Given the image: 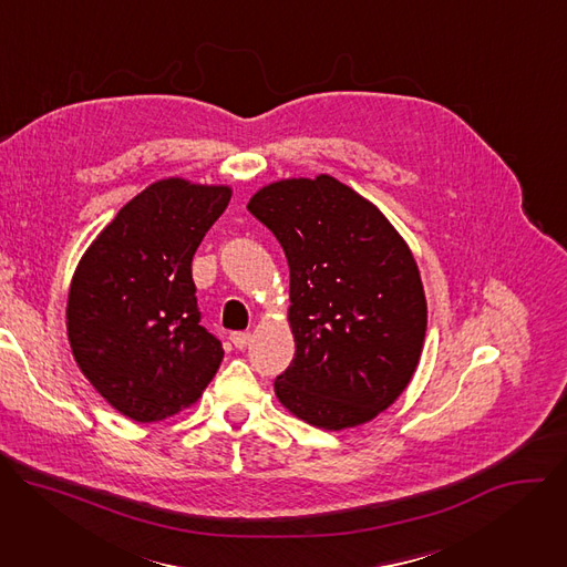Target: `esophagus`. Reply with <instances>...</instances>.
<instances>
[{
	"mask_svg": "<svg viewBox=\"0 0 567 567\" xmlns=\"http://www.w3.org/2000/svg\"><path fill=\"white\" fill-rule=\"evenodd\" d=\"M251 341V334L249 332H233L230 334V343L237 348V350H245Z\"/></svg>",
	"mask_w": 567,
	"mask_h": 567,
	"instance_id": "obj_1",
	"label": "esophagus"
}]
</instances>
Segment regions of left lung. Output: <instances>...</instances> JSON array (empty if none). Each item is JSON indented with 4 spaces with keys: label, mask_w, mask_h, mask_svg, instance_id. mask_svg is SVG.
Returning <instances> with one entry per match:
<instances>
[{
    "label": "left lung",
    "mask_w": 567,
    "mask_h": 567,
    "mask_svg": "<svg viewBox=\"0 0 567 567\" xmlns=\"http://www.w3.org/2000/svg\"><path fill=\"white\" fill-rule=\"evenodd\" d=\"M289 262L291 365L274 381L302 422L374 420L411 383L426 337L417 262L383 213L330 175L282 179L249 206Z\"/></svg>",
    "instance_id": "obj_1"
}]
</instances>
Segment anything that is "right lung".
Here are the masks:
<instances>
[{
    "mask_svg": "<svg viewBox=\"0 0 567 567\" xmlns=\"http://www.w3.org/2000/svg\"><path fill=\"white\" fill-rule=\"evenodd\" d=\"M230 195L228 186L161 179L118 210L75 267L66 300L73 359L134 422L193 406L224 359L199 326L190 265Z\"/></svg>",
    "mask_w": 567,
    "mask_h": 567,
    "instance_id": "right-lung-1",
    "label": "right lung"
}]
</instances>
